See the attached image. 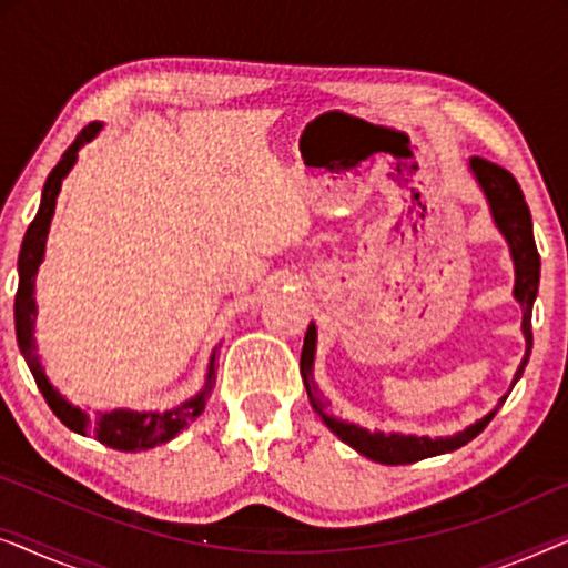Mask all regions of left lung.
<instances>
[{
	"mask_svg": "<svg viewBox=\"0 0 568 568\" xmlns=\"http://www.w3.org/2000/svg\"><path fill=\"white\" fill-rule=\"evenodd\" d=\"M470 173L476 175L480 191H484V196L488 201V209H491L496 227H499L504 240L509 243L511 261H515V300L523 305V333L527 344L525 359L517 367L515 379H511V387H515L517 379L523 377L527 359H530L532 302L538 297V284H540V255L532 237V216H530V209H527L525 193L519 189V183L515 181V175H511L509 170L494 165V162H488L484 158H470ZM315 344H317V331H315V323H310L305 333V346H302L300 372H302V379H305L307 398L313 403L315 414L323 418V424L328 426L341 442H346L348 447H354L356 453L369 457V460L375 463L406 465V463L424 460V457L453 453V449L468 445L473 437H478V434L488 426V422L496 416V410H499L501 403L507 400V395H504L501 403L491 410V414L478 418L476 424H470L468 429L453 434V437L429 439V437H414V434H395V432L385 434V432L362 429V426L356 424L341 422V418L333 414L331 403L323 398L321 387L315 385L313 379Z\"/></svg>",
	"mask_w": 568,
	"mask_h": 568,
	"instance_id": "left-lung-1",
	"label": "left lung"
}]
</instances>
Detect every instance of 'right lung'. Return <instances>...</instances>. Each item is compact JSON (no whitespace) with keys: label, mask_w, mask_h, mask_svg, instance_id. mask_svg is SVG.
Here are the masks:
<instances>
[{"label":"right lung","mask_w":568,"mask_h":568,"mask_svg":"<svg viewBox=\"0 0 568 568\" xmlns=\"http://www.w3.org/2000/svg\"><path fill=\"white\" fill-rule=\"evenodd\" d=\"M100 129H103V123L98 121H92L90 126H84L80 134H77L74 142L69 144V150L61 154L57 168H53L49 178H45L41 206H38L36 220L30 222L20 247V258H18L20 284H18V294H14V331H18V346L22 356H26L30 372H33L38 390L43 393L45 403H49V408L59 416L61 424L69 426V429L77 434H84V437L92 434V437L103 442L105 447L121 449V453H139V449L165 445V442L178 437V434H181L185 426H189L193 418L206 408L209 395L214 390V354L212 359H209L206 383L201 387V393L193 395L191 400L181 403L178 408L144 410V414L142 410L115 408V410H108V414H84L82 408H77L67 398H61L57 387L49 383V377H45V372L41 367V359H38L36 338H33L36 315H38L36 297H33L36 274L45 253V237H49L51 216H53V209H57L61 181H64L69 170L74 168L77 152H80L88 142H92Z\"/></svg>","instance_id":"1"}]
</instances>
